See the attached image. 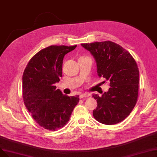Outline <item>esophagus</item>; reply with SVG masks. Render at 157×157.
I'll return each mask as SVG.
<instances>
[{"label": "esophagus", "instance_id": "obj_1", "mask_svg": "<svg viewBox=\"0 0 157 157\" xmlns=\"http://www.w3.org/2000/svg\"><path fill=\"white\" fill-rule=\"evenodd\" d=\"M89 94H86V93H82L81 94L79 95V98L82 99V98H86V97H89Z\"/></svg>", "mask_w": 157, "mask_h": 157}]
</instances>
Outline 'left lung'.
<instances>
[{
  "label": "left lung",
  "instance_id": "8db88e82",
  "mask_svg": "<svg viewBox=\"0 0 157 157\" xmlns=\"http://www.w3.org/2000/svg\"><path fill=\"white\" fill-rule=\"evenodd\" d=\"M90 52L96 63L100 78L110 81V88L100 96L93 94L98 105L94 118L105 125L118 124L135 107L138 92L139 71L129 52L112 41L81 44Z\"/></svg>",
  "mask_w": 157,
  "mask_h": 157
}]
</instances>
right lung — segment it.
Returning a JSON list of instances; mask_svg holds the SVG:
<instances>
[{
  "mask_svg": "<svg viewBox=\"0 0 157 157\" xmlns=\"http://www.w3.org/2000/svg\"><path fill=\"white\" fill-rule=\"evenodd\" d=\"M77 45H52L35 55L22 75V96L28 111L43 128L55 131L65 125L79 96H68L56 89L62 76L64 56Z\"/></svg>",
  "mask_w": 157,
  "mask_h": 157,
  "instance_id": "add662e5",
  "label": "right lung"
}]
</instances>
